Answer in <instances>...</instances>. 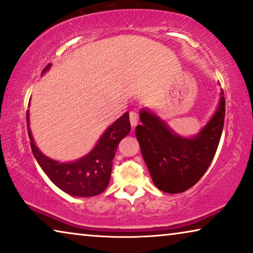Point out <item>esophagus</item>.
Returning <instances> with one entry per match:
<instances>
[{
    "mask_svg": "<svg viewBox=\"0 0 253 253\" xmlns=\"http://www.w3.org/2000/svg\"><path fill=\"white\" fill-rule=\"evenodd\" d=\"M129 117H130L131 126H132V127L136 126L138 124V121H139V116H138V114L136 112H131L129 114Z\"/></svg>",
    "mask_w": 253,
    "mask_h": 253,
    "instance_id": "esophagus-1",
    "label": "esophagus"
}]
</instances>
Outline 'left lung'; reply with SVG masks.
Here are the masks:
<instances>
[{
    "label": "left lung",
    "instance_id": "left-lung-1",
    "mask_svg": "<svg viewBox=\"0 0 253 253\" xmlns=\"http://www.w3.org/2000/svg\"><path fill=\"white\" fill-rule=\"evenodd\" d=\"M226 101L223 91L215 112L195 136H181L150 108H141L136 126L143 159L155 186L166 193L184 192L205 174L222 134Z\"/></svg>",
    "mask_w": 253,
    "mask_h": 253
}]
</instances>
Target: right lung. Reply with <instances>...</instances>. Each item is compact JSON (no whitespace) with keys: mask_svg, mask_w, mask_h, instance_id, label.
<instances>
[{"mask_svg":"<svg viewBox=\"0 0 253 253\" xmlns=\"http://www.w3.org/2000/svg\"><path fill=\"white\" fill-rule=\"evenodd\" d=\"M51 64L43 69L49 70ZM30 105V103H29ZM27 132L32 153L41 169L51 182L68 195L87 198L105 191L110 181L113 159L120 141L130 133L129 113H124L105 130L94 147L87 154L74 161H57L44 155L36 145L30 127V113L27 110Z\"/></svg>","mask_w":253,"mask_h":253,"instance_id":"right-lung-1","label":"right lung"}]
</instances>
